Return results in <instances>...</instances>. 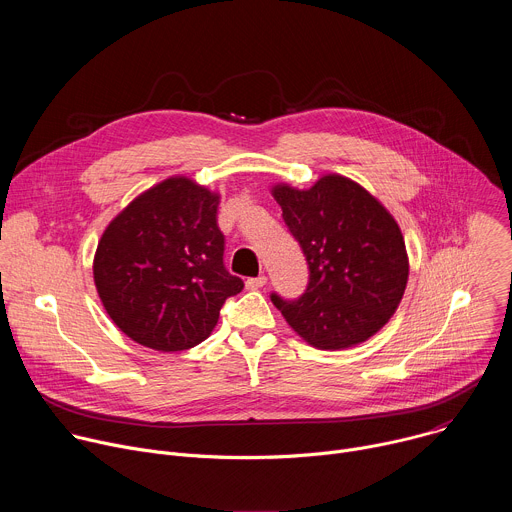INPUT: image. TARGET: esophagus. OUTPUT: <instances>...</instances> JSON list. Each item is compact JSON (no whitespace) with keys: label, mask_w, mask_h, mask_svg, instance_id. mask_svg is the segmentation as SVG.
<instances>
[{"label":"esophagus","mask_w":512,"mask_h":512,"mask_svg":"<svg viewBox=\"0 0 512 512\" xmlns=\"http://www.w3.org/2000/svg\"><path fill=\"white\" fill-rule=\"evenodd\" d=\"M265 283H267V277H265V275H259V277H249V279L245 281L247 289H259V287H263Z\"/></svg>","instance_id":"34e87169"}]
</instances>
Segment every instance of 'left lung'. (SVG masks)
I'll return each mask as SVG.
<instances>
[{
	"mask_svg": "<svg viewBox=\"0 0 512 512\" xmlns=\"http://www.w3.org/2000/svg\"><path fill=\"white\" fill-rule=\"evenodd\" d=\"M271 194L310 267L300 300L271 296L285 322L320 350L375 336L399 308L409 277L405 241L391 212L340 174H326L308 190L275 184Z\"/></svg>",
	"mask_w": 512,
	"mask_h": 512,
	"instance_id": "1",
	"label": "left lung"
}]
</instances>
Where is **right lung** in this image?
<instances>
[{
    "mask_svg": "<svg viewBox=\"0 0 512 512\" xmlns=\"http://www.w3.org/2000/svg\"><path fill=\"white\" fill-rule=\"evenodd\" d=\"M221 194L172 176L133 198L105 229L93 277L115 326L141 346L178 352L206 340L243 279L225 269Z\"/></svg>",
    "mask_w": 512,
    "mask_h": 512,
    "instance_id": "add662e5",
    "label": "right lung"
}]
</instances>
